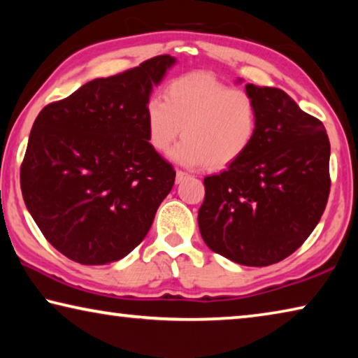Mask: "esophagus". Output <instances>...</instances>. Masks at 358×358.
Returning <instances> with one entry per match:
<instances>
[{
	"label": "esophagus",
	"instance_id": "obj_1",
	"mask_svg": "<svg viewBox=\"0 0 358 358\" xmlns=\"http://www.w3.org/2000/svg\"><path fill=\"white\" fill-rule=\"evenodd\" d=\"M187 177H189V173H186V172H183V171H177V183H181V181H185Z\"/></svg>",
	"mask_w": 358,
	"mask_h": 358
}]
</instances>
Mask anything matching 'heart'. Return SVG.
Instances as JSON below:
<instances>
[{"instance_id": "obj_1", "label": "heart", "mask_w": 358, "mask_h": 358, "mask_svg": "<svg viewBox=\"0 0 358 358\" xmlns=\"http://www.w3.org/2000/svg\"><path fill=\"white\" fill-rule=\"evenodd\" d=\"M260 112L254 96L230 88L208 72H191L167 85L164 101L145 107L148 142L159 153L183 134L172 157L185 166L224 169L251 148L259 132Z\"/></svg>"}]
</instances>
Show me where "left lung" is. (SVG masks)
<instances>
[{
    "mask_svg": "<svg viewBox=\"0 0 358 358\" xmlns=\"http://www.w3.org/2000/svg\"><path fill=\"white\" fill-rule=\"evenodd\" d=\"M259 104L251 148L203 178L199 229L211 251L248 266L286 259L305 243L330 194V142L322 121L282 90L246 83Z\"/></svg>",
    "mask_w": 358,
    "mask_h": 358,
    "instance_id": "left-lung-1",
    "label": "left lung"
}]
</instances>
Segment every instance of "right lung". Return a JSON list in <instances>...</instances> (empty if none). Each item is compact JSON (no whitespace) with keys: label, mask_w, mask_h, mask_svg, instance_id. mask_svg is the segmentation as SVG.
I'll return each mask as SVG.
<instances>
[{"label":"right lung","mask_w":358,"mask_h":358,"mask_svg":"<svg viewBox=\"0 0 358 358\" xmlns=\"http://www.w3.org/2000/svg\"><path fill=\"white\" fill-rule=\"evenodd\" d=\"M171 55L82 85L39 112L20 167L23 201L55 250L82 265L123 259L175 183L151 147L145 107Z\"/></svg>","instance_id":"add662e5"}]
</instances>
